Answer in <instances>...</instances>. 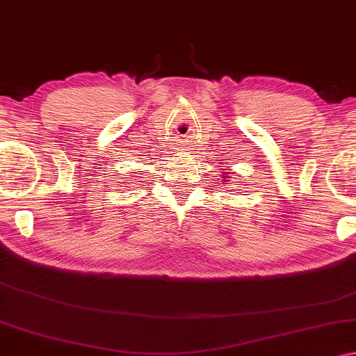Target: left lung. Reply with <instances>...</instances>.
<instances>
[{
  "instance_id": "obj_1",
  "label": "left lung",
  "mask_w": 356,
  "mask_h": 356,
  "mask_svg": "<svg viewBox=\"0 0 356 356\" xmlns=\"http://www.w3.org/2000/svg\"><path fill=\"white\" fill-rule=\"evenodd\" d=\"M227 175H231V172H226V168H224V172H221V179L224 184H227Z\"/></svg>"
}]
</instances>
